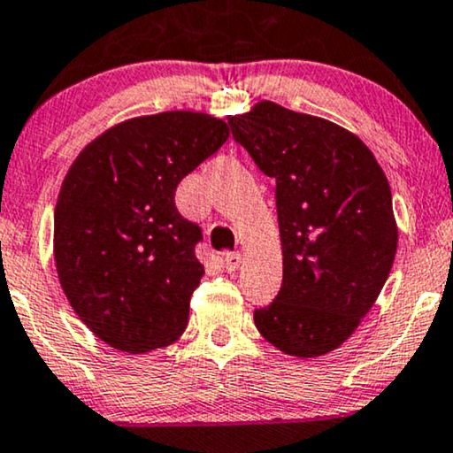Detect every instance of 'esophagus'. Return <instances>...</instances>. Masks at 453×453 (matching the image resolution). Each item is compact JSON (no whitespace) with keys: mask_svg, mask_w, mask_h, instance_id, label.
Listing matches in <instances>:
<instances>
[{"mask_svg":"<svg viewBox=\"0 0 453 453\" xmlns=\"http://www.w3.org/2000/svg\"><path fill=\"white\" fill-rule=\"evenodd\" d=\"M221 263H223V269H226L227 273L236 272L238 265H240V253H226V255H223Z\"/></svg>","mask_w":453,"mask_h":453,"instance_id":"obj_1","label":"esophagus"}]
</instances>
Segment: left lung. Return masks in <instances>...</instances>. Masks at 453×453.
<instances>
[{
  "instance_id": "8db88e82",
  "label": "left lung",
  "mask_w": 453,
  "mask_h": 453,
  "mask_svg": "<svg viewBox=\"0 0 453 453\" xmlns=\"http://www.w3.org/2000/svg\"><path fill=\"white\" fill-rule=\"evenodd\" d=\"M227 125L276 180L284 276L255 326L280 351L318 357L353 334L387 282L397 250L391 188L368 146L326 119L259 102Z\"/></svg>"
}]
</instances>
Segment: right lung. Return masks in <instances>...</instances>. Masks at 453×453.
Returning <instances> with one entry per match:
<instances>
[{
	"label": "right lung",
	"instance_id": "right-lung-1",
	"mask_svg": "<svg viewBox=\"0 0 453 453\" xmlns=\"http://www.w3.org/2000/svg\"><path fill=\"white\" fill-rule=\"evenodd\" d=\"M227 137L209 114L137 117L96 137L66 173L54 213L58 278L111 347L144 353L186 330L203 230L177 211L175 190Z\"/></svg>",
	"mask_w": 453,
	"mask_h": 453
}]
</instances>
